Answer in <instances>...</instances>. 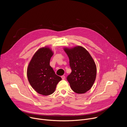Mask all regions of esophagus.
<instances>
[{"mask_svg": "<svg viewBox=\"0 0 127 127\" xmlns=\"http://www.w3.org/2000/svg\"><path fill=\"white\" fill-rule=\"evenodd\" d=\"M61 78L62 79H64L65 78V76L64 75H62V76H61Z\"/></svg>", "mask_w": 127, "mask_h": 127, "instance_id": "34e87169", "label": "esophagus"}]
</instances>
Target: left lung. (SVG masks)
Listing matches in <instances>:
<instances>
[{"label": "left lung", "mask_w": 127, "mask_h": 127, "mask_svg": "<svg viewBox=\"0 0 127 127\" xmlns=\"http://www.w3.org/2000/svg\"><path fill=\"white\" fill-rule=\"evenodd\" d=\"M69 59L72 72L67 78L73 92L78 94L91 88L96 76V66L89 53L83 47L63 48Z\"/></svg>", "instance_id": "obj_1"}]
</instances>
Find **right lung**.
Segmentation results:
<instances>
[{
  "label": "right lung",
  "instance_id": "add662e5",
  "mask_svg": "<svg viewBox=\"0 0 127 127\" xmlns=\"http://www.w3.org/2000/svg\"><path fill=\"white\" fill-rule=\"evenodd\" d=\"M52 50L47 46L40 48L33 55L27 68L30 84L38 94L46 96L52 94L62 78L50 65Z\"/></svg>",
  "mask_w": 127,
  "mask_h": 127
}]
</instances>
